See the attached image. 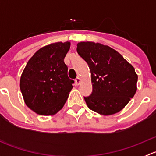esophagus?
<instances>
[{"mask_svg": "<svg viewBox=\"0 0 156 156\" xmlns=\"http://www.w3.org/2000/svg\"><path fill=\"white\" fill-rule=\"evenodd\" d=\"M75 84H76V85H79V84L81 83V78H80L79 77H78V78H75Z\"/></svg>", "mask_w": 156, "mask_h": 156, "instance_id": "34e87169", "label": "esophagus"}]
</instances>
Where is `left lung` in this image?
Listing matches in <instances>:
<instances>
[{"label":"left lung","instance_id":"8db88e82","mask_svg":"<svg viewBox=\"0 0 156 156\" xmlns=\"http://www.w3.org/2000/svg\"><path fill=\"white\" fill-rule=\"evenodd\" d=\"M77 52L91 73L92 94L84 97L88 108L103 115L120 112L136 91L135 69L114 49L94 42H80Z\"/></svg>","mask_w":156,"mask_h":156}]
</instances>
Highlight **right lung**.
<instances>
[{"instance_id":"add662e5","label":"right lung","mask_w":156,"mask_h":156,"mask_svg":"<svg viewBox=\"0 0 156 156\" xmlns=\"http://www.w3.org/2000/svg\"><path fill=\"white\" fill-rule=\"evenodd\" d=\"M70 42H57L39 49L26 64L20 90L29 108L41 115H53L68 99L73 80L68 77L64 58Z\"/></svg>"}]
</instances>
